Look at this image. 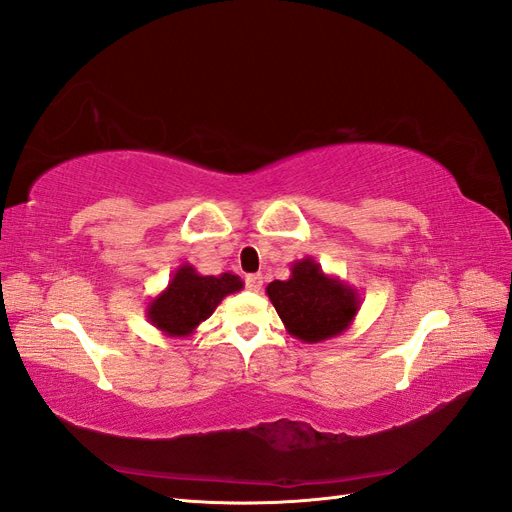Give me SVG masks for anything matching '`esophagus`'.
I'll return each mask as SVG.
<instances>
[{"instance_id":"34e87169","label":"esophagus","mask_w":512,"mask_h":512,"mask_svg":"<svg viewBox=\"0 0 512 512\" xmlns=\"http://www.w3.org/2000/svg\"><path fill=\"white\" fill-rule=\"evenodd\" d=\"M245 286L250 288V290H254V292H258V290L262 288V275H260V273L247 275V277H245Z\"/></svg>"}]
</instances>
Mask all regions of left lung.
I'll use <instances>...</instances> for the list:
<instances>
[{"mask_svg": "<svg viewBox=\"0 0 512 512\" xmlns=\"http://www.w3.org/2000/svg\"><path fill=\"white\" fill-rule=\"evenodd\" d=\"M267 297L286 331L305 344H320L342 335L361 309L356 288L324 273L309 256L292 262L288 280L271 282Z\"/></svg>", "mask_w": 512, "mask_h": 512, "instance_id": "left-lung-1", "label": "left lung"}]
</instances>
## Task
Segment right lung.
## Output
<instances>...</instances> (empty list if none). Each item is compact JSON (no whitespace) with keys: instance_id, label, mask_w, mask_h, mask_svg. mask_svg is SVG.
Masks as SVG:
<instances>
[{"instance_id":"obj_1","label":"right lung","mask_w":512,"mask_h":512,"mask_svg":"<svg viewBox=\"0 0 512 512\" xmlns=\"http://www.w3.org/2000/svg\"><path fill=\"white\" fill-rule=\"evenodd\" d=\"M241 288L239 275H200L190 262H185L158 297L149 301L147 320L168 337H190L224 297Z\"/></svg>"}]
</instances>
